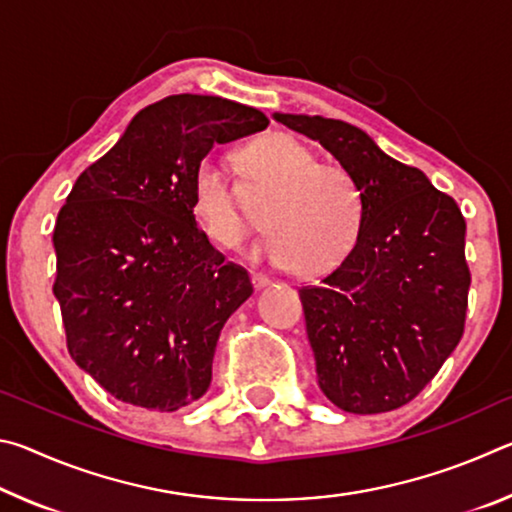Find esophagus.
Listing matches in <instances>:
<instances>
[{"instance_id":"1","label":"esophagus","mask_w":512,"mask_h":512,"mask_svg":"<svg viewBox=\"0 0 512 512\" xmlns=\"http://www.w3.org/2000/svg\"><path fill=\"white\" fill-rule=\"evenodd\" d=\"M250 280H253L255 289H264L266 284H271V277L264 275V273H253V275H250Z\"/></svg>"}]
</instances>
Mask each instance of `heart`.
Instances as JSON below:
<instances>
[{
    "label": "heart",
    "instance_id": "heart-1",
    "mask_svg": "<svg viewBox=\"0 0 512 512\" xmlns=\"http://www.w3.org/2000/svg\"><path fill=\"white\" fill-rule=\"evenodd\" d=\"M246 192L257 205L266 200L264 225L271 232L257 255L291 266L302 277L334 271L359 239L366 198L357 176L339 162H318L296 137L273 133L241 153ZM189 207L205 237L235 250L255 230V216L239 201L228 169L207 155L196 164Z\"/></svg>",
    "mask_w": 512,
    "mask_h": 512
}]
</instances>
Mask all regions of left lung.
I'll return each instance as SVG.
<instances>
[{"mask_svg": "<svg viewBox=\"0 0 512 512\" xmlns=\"http://www.w3.org/2000/svg\"><path fill=\"white\" fill-rule=\"evenodd\" d=\"M273 117L332 153L366 198L350 255L300 289L320 391L348 413L400 409L463 336L472 277L461 207L348 121Z\"/></svg>", "mask_w": 512, "mask_h": 512, "instance_id": "8db88e82", "label": "left lung"}]
</instances>
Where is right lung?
<instances>
[{"mask_svg":"<svg viewBox=\"0 0 512 512\" xmlns=\"http://www.w3.org/2000/svg\"><path fill=\"white\" fill-rule=\"evenodd\" d=\"M257 108L173 94L137 112L85 169L54 228V296L67 350L117 400L178 411L212 381L219 334L253 293L189 207L212 146L264 131Z\"/></svg>","mask_w":512,"mask_h":512,"instance_id":"add662e5","label":"right lung"}]
</instances>
